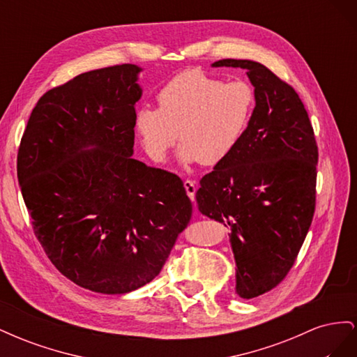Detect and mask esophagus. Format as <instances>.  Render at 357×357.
<instances>
[{"mask_svg": "<svg viewBox=\"0 0 357 357\" xmlns=\"http://www.w3.org/2000/svg\"><path fill=\"white\" fill-rule=\"evenodd\" d=\"M183 185H185V189H186L188 197H189L190 199L195 198V193H197V185H195V181H192V180H185V183H183Z\"/></svg>", "mask_w": 357, "mask_h": 357, "instance_id": "esophagus-1", "label": "esophagus"}]
</instances>
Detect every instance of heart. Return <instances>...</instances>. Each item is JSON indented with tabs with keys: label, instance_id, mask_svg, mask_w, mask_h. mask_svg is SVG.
Masks as SVG:
<instances>
[{
	"label": "heart",
	"instance_id": "1",
	"mask_svg": "<svg viewBox=\"0 0 357 357\" xmlns=\"http://www.w3.org/2000/svg\"><path fill=\"white\" fill-rule=\"evenodd\" d=\"M159 109L137 113L135 131L146 153L165 160L180 137L178 156L215 165L243 139L255 113L256 92L245 80L225 82L202 70L176 74L158 93Z\"/></svg>",
	"mask_w": 357,
	"mask_h": 357
}]
</instances>
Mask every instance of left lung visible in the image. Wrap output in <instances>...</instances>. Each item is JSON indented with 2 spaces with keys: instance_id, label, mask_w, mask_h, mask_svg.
Listing matches in <instances>:
<instances>
[{
  "instance_id": "8db88e82",
  "label": "left lung",
  "mask_w": 357,
  "mask_h": 357,
  "mask_svg": "<svg viewBox=\"0 0 357 357\" xmlns=\"http://www.w3.org/2000/svg\"><path fill=\"white\" fill-rule=\"evenodd\" d=\"M213 67L247 71L256 107L234 152L205 174L198 210L231 228L236 294L252 299L283 282L316 208L319 150L308 113L290 84L248 59Z\"/></svg>"
}]
</instances>
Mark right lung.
<instances>
[{"label":"right lung","mask_w":357,"mask_h":357,"mask_svg":"<svg viewBox=\"0 0 357 357\" xmlns=\"http://www.w3.org/2000/svg\"><path fill=\"white\" fill-rule=\"evenodd\" d=\"M139 71L122 63L47 91L17 152L20 190L50 262L107 295L152 282L193 211L178 176L132 158Z\"/></svg>","instance_id":"obj_1"}]
</instances>
